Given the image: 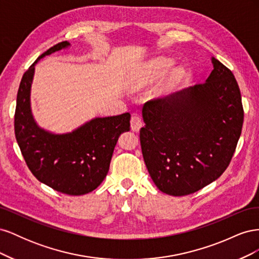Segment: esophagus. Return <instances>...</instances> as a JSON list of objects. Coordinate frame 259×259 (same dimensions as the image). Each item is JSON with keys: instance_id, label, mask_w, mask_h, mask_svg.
<instances>
[{"instance_id": "obj_1", "label": "esophagus", "mask_w": 259, "mask_h": 259, "mask_svg": "<svg viewBox=\"0 0 259 259\" xmlns=\"http://www.w3.org/2000/svg\"><path fill=\"white\" fill-rule=\"evenodd\" d=\"M142 126H143V122H142V119H140V116L137 115V114H133L132 119H131V128H132V131L138 132Z\"/></svg>"}]
</instances>
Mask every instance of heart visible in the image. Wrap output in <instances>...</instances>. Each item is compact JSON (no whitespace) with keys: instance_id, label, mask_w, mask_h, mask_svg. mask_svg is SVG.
Masks as SVG:
<instances>
[{"instance_id":"1","label":"heart","mask_w":259,"mask_h":259,"mask_svg":"<svg viewBox=\"0 0 259 259\" xmlns=\"http://www.w3.org/2000/svg\"><path fill=\"white\" fill-rule=\"evenodd\" d=\"M171 65H173V60L168 58H159L152 61L150 66H149L148 77L149 79H152V77L160 76L161 74L165 72ZM184 75H185V72L182 68L176 67L174 69H171L166 77L165 83H164L163 89H170L178 85L183 81Z\"/></svg>"}]
</instances>
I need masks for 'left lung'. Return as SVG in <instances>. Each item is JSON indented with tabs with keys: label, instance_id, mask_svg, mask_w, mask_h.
<instances>
[{
	"label": "left lung",
	"instance_id": "obj_1",
	"mask_svg": "<svg viewBox=\"0 0 259 259\" xmlns=\"http://www.w3.org/2000/svg\"><path fill=\"white\" fill-rule=\"evenodd\" d=\"M204 83L149 100L140 128L143 156L162 192L182 197L222 176L236 151L244 111L236 77L216 58Z\"/></svg>",
	"mask_w": 259,
	"mask_h": 259
}]
</instances>
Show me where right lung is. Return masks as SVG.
I'll return each instance as SVG.
<instances>
[{"label":"right lung","instance_id":"obj_1","mask_svg":"<svg viewBox=\"0 0 259 259\" xmlns=\"http://www.w3.org/2000/svg\"><path fill=\"white\" fill-rule=\"evenodd\" d=\"M70 45L60 42L43 53L23 73L17 93L15 136L34 177L69 195L92 192L108 174L117 138L130 131L131 114L95 117L67 134L56 135L37 126L30 107V91L36 62Z\"/></svg>","mask_w":259,"mask_h":259}]
</instances>
